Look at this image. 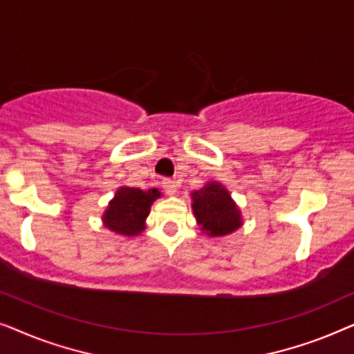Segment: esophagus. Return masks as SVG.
I'll return each instance as SVG.
<instances>
[{
  "label": "esophagus",
  "mask_w": 354,
  "mask_h": 354,
  "mask_svg": "<svg viewBox=\"0 0 354 354\" xmlns=\"http://www.w3.org/2000/svg\"><path fill=\"white\" fill-rule=\"evenodd\" d=\"M162 188H164V192H166V195H169V196H174L177 193L176 182L171 180V178H166V180L162 182Z\"/></svg>",
  "instance_id": "34e87169"
}]
</instances>
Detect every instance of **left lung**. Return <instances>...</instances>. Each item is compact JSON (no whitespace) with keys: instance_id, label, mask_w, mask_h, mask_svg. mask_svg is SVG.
I'll use <instances>...</instances> for the list:
<instances>
[{"instance_id":"left-lung-1","label":"left lung","mask_w":354,"mask_h":354,"mask_svg":"<svg viewBox=\"0 0 354 354\" xmlns=\"http://www.w3.org/2000/svg\"><path fill=\"white\" fill-rule=\"evenodd\" d=\"M192 211L200 230L207 236L229 235L243 225L241 209L221 182L211 180L193 190Z\"/></svg>"}]
</instances>
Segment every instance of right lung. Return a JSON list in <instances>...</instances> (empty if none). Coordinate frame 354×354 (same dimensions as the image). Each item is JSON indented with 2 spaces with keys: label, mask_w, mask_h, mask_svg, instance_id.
Instances as JSON below:
<instances>
[{
  "label": "right lung",
  "mask_w": 354,
  "mask_h": 354,
  "mask_svg": "<svg viewBox=\"0 0 354 354\" xmlns=\"http://www.w3.org/2000/svg\"><path fill=\"white\" fill-rule=\"evenodd\" d=\"M158 198H161L158 188L140 190L133 187H119L101 217L103 225L118 235H140L147 229V217Z\"/></svg>",
  "instance_id": "obj_1"
}]
</instances>
